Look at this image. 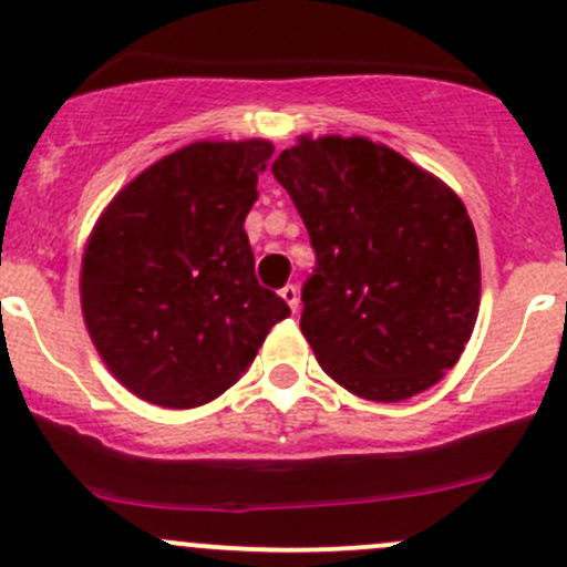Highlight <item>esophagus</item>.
<instances>
[{"mask_svg":"<svg viewBox=\"0 0 567 567\" xmlns=\"http://www.w3.org/2000/svg\"><path fill=\"white\" fill-rule=\"evenodd\" d=\"M279 296H282L285 305L290 307V312H299V288H296V285H285V288L279 290Z\"/></svg>","mask_w":567,"mask_h":567,"instance_id":"34e87169","label":"esophagus"}]
</instances>
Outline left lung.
<instances>
[{
	"mask_svg": "<svg viewBox=\"0 0 567 567\" xmlns=\"http://www.w3.org/2000/svg\"><path fill=\"white\" fill-rule=\"evenodd\" d=\"M271 173L316 249L301 331L326 375L375 403L431 390L480 310V251L458 194L368 136H299Z\"/></svg>",
	"mask_w": 567,
	"mask_h": 567,
	"instance_id": "1",
	"label": "left lung"
}]
</instances>
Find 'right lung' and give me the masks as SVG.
Listing matches in <instances>:
<instances>
[{"label": "right lung", "mask_w": 567, "mask_h": 567, "mask_svg": "<svg viewBox=\"0 0 567 567\" xmlns=\"http://www.w3.org/2000/svg\"><path fill=\"white\" fill-rule=\"evenodd\" d=\"M268 140L192 142L125 183L82 257V316L136 398L197 409L230 390L290 307L255 277L244 219Z\"/></svg>", "instance_id": "right-lung-1"}]
</instances>
